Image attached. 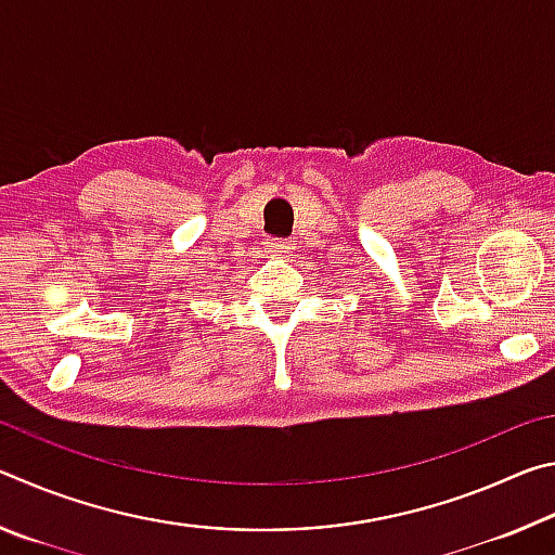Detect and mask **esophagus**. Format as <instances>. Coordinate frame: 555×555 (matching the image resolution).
Segmentation results:
<instances>
[{"label": "esophagus", "mask_w": 555, "mask_h": 555, "mask_svg": "<svg viewBox=\"0 0 555 555\" xmlns=\"http://www.w3.org/2000/svg\"><path fill=\"white\" fill-rule=\"evenodd\" d=\"M288 249H291L288 242H284V240H269V251H271V255H274V257L288 255Z\"/></svg>", "instance_id": "34e87169"}]
</instances>
